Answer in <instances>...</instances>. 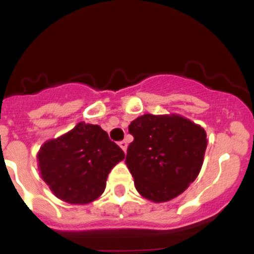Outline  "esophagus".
Listing matches in <instances>:
<instances>
[{
	"mask_svg": "<svg viewBox=\"0 0 254 254\" xmlns=\"http://www.w3.org/2000/svg\"><path fill=\"white\" fill-rule=\"evenodd\" d=\"M120 146H121V149L123 150V151H127V142H126V141H121L120 142Z\"/></svg>",
	"mask_w": 254,
	"mask_h": 254,
	"instance_id": "34e87169",
	"label": "esophagus"
}]
</instances>
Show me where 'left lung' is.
<instances>
[{"label": "left lung", "mask_w": 254, "mask_h": 254, "mask_svg": "<svg viewBox=\"0 0 254 254\" xmlns=\"http://www.w3.org/2000/svg\"><path fill=\"white\" fill-rule=\"evenodd\" d=\"M128 131L133 141L126 164L141 196L167 202L197 178L207 146L201 126L177 114H143L132 121Z\"/></svg>", "instance_id": "1"}]
</instances>
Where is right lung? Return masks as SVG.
<instances>
[{
  "mask_svg": "<svg viewBox=\"0 0 254 254\" xmlns=\"http://www.w3.org/2000/svg\"><path fill=\"white\" fill-rule=\"evenodd\" d=\"M125 152L98 125L80 122L38 152L42 178L60 199L85 205L104 192L108 174Z\"/></svg>",
  "mask_w": 254,
  "mask_h": 254,
  "instance_id": "add662e5",
  "label": "right lung"
}]
</instances>
